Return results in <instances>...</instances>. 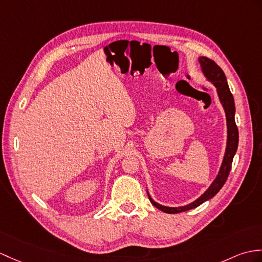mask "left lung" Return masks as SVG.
Wrapping results in <instances>:
<instances>
[{
    "instance_id": "obj_1",
    "label": "left lung",
    "mask_w": 262,
    "mask_h": 262,
    "mask_svg": "<svg viewBox=\"0 0 262 262\" xmlns=\"http://www.w3.org/2000/svg\"><path fill=\"white\" fill-rule=\"evenodd\" d=\"M199 62L201 64V68H202V72L204 74L205 78L215 86L219 99H220L222 106L224 108V112H226L227 127H228L227 148H226V153H224L220 171H219L215 180L212 182V184L210 185L208 190H206L199 199L194 201V202L187 204L185 206H179V208H169V206H164L156 203L155 201L150 198V195L147 192L150 203L154 206H156L159 210L165 212V213H168V214H175V213H180V212H184L187 210L194 209L196 208V206L204 203L205 201L213 198L215 194L221 190L224 183H226L229 173L231 171V165H232L234 154L236 149H238L239 132L234 120V114H235L234 99L229 89L226 75H224L223 70L213 61V60H211L206 57H200Z\"/></svg>"
}]
</instances>
